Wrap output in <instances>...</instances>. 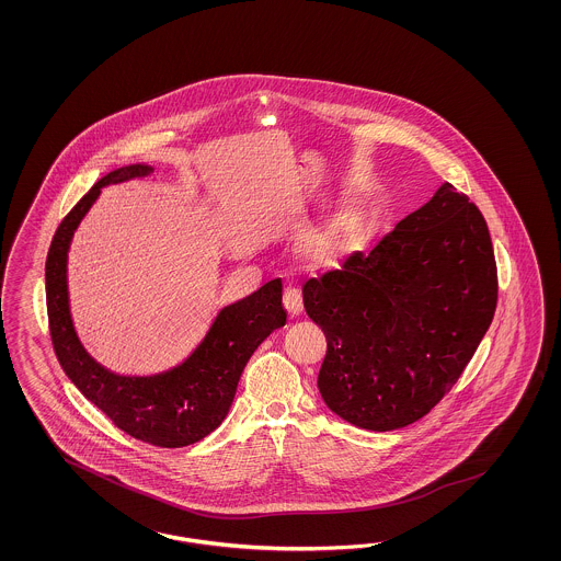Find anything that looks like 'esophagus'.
<instances>
[{
    "label": "esophagus",
    "mask_w": 561,
    "mask_h": 561,
    "mask_svg": "<svg viewBox=\"0 0 561 561\" xmlns=\"http://www.w3.org/2000/svg\"><path fill=\"white\" fill-rule=\"evenodd\" d=\"M284 308L289 317H300L305 310V302H302V294L296 288H288L284 291Z\"/></svg>",
    "instance_id": "1"
}]
</instances>
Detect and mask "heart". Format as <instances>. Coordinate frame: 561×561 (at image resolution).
<instances>
[{
  "label": "heart",
  "mask_w": 561,
  "mask_h": 561,
  "mask_svg": "<svg viewBox=\"0 0 561 561\" xmlns=\"http://www.w3.org/2000/svg\"><path fill=\"white\" fill-rule=\"evenodd\" d=\"M352 232H354V224H350V221H343L340 228H337V230H333L331 234H324V237L314 238V242H312V251H314V255H331V253L337 249V244L345 242L347 238L352 237Z\"/></svg>",
  "instance_id": "b5f03b06"
}]
</instances>
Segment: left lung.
Returning <instances> with one entry per match:
<instances>
[{
    "label": "left lung",
    "mask_w": 561,
    "mask_h": 561,
    "mask_svg": "<svg viewBox=\"0 0 561 561\" xmlns=\"http://www.w3.org/2000/svg\"><path fill=\"white\" fill-rule=\"evenodd\" d=\"M323 329L324 405L347 424L391 432L417 422L459 380L492 324V238L467 195L444 183L370 253L302 288Z\"/></svg>",
    "instance_id": "8db88e82"
}]
</instances>
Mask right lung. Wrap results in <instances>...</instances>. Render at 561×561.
Returning <instances> with one entry per match:
<instances>
[{"instance_id": "obj_1", "label": "right lung", "mask_w": 561, "mask_h": 561, "mask_svg": "<svg viewBox=\"0 0 561 561\" xmlns=\"http://www.w3.org/2000/svg\"><path fill=\"white\" fill-rule=\"evenodd\" d=\"M152 170L141 162L111 170L59 224L45 265L47 312L57 359L85 399L137 440L181 448L202 440L224 422L247 362L275 329L286 324V310L282 306V282L273 279L251 296L218 310L195 350L162 373H113L88 354L69 306L71 240L102 188L144 179Z\"/></svg>"}]
</instances>
